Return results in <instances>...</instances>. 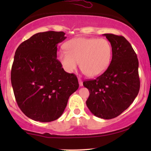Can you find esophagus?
<instances>
[{
    "instance_id": "1",
    "label": "esophagus",
    "mask_w": 151,
    "mask_h": 151,
    "mask_svg": "<svg viewBox=\"0 0 151 151\" xmlns=\"http://www.w3.org/2000/svg\"><path fill=\"white\" fill-rule=\"evenodd\" d=\"M78 81H79V84H80V86H82L83 85V82H82V79L80 78H78Z\"/></svg>"
}]
</instances>
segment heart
Returning a JSON list of instances; mask_svg holds the SVG:
<instances>
[{"mask_svg":"<svg viewBox=\"0 0 151 151\" xmlns=\"http://www.w3.org/2000/svg\"><path fill=\"white\" fill-rule=\"evenodd\" d=\"M67 51H60L58 58L63 69L71 73L80 65L91 77L100 76L107 69L112 58V47L104 38L78 37L65 44Z\"/></svg>","mask_w":151,"mask_h":151,"instance_id":"obj_1","label":"heart"}]
</instances>
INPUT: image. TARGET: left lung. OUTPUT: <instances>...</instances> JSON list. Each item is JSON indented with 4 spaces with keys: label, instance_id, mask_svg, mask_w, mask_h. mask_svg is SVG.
<instances>
[{
    "label": "left lung",
    "instance_id": "obj_1",
    "mask_svg": "<svg viewBox=\"0 0 151 151\" xmlns=\"http://www.w3.org/2000/svg\"><path fill=\"white\" fill-rule=\"evenodd\" d=\"M111 42L112 60L102 75L83 82L89 91L86 106L96 116L115 118L129 108L140 87L139 62L129 41L122 36L105 34Z\"/></svg>",
    "mask_w": 151,
    "mask_h": 151
}]
</instances>
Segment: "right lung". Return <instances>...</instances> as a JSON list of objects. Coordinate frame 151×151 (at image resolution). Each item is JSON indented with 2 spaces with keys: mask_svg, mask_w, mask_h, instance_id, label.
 Wrapping results in <instances>:
<instances>
[{
  "mask_svg": "<svg viewBox=\"0 0 151 151\" xmlns=\"http://www.w3.org/2000/svg\"><path fill=\"white\" fill-rule=\"evenodd\" d=\"M63 32H40L16 49L11 71L14 96L20 110L35 121L59 118L71 95L79 87L78 78L66 72L57 59V45Z\"/></svg>",
  "mask_w": 151,
  "mask_h": 151,
  "instance_id": "add662e5",
  "label": "right lung"
}]
</instances>
